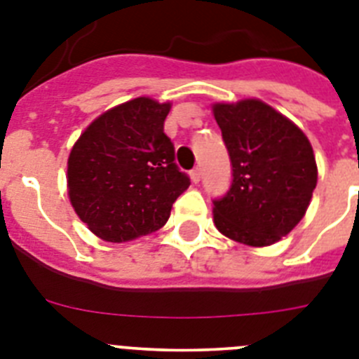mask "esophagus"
<instances>
[{
    "mask_svg": "<svg viewBox=\"0 0 359 359\" xmlns=\"http://www.w3.org/2000/svg\"><path fill=\"white\" fill-rule=\"evenodd\" d=\"M190 180H192L194 183H199V180H201V170H199L198 167L190 170Z\"/></svg>",
    "mask_w": 359,
    "mask_h": 359,
    "instance_id": "obj_1",
    "label": "esophagus"
}]
</instances>
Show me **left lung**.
Returning a JSON list of instances; mask_svg holds the SVG:
<instances>
[{
    "instance_id": "left-lung-1",
    "label": "left lung",
    "mask_w": 359,
    "mask_h": 359,
    "mask_svg": "<svg viewBox=\"0 0 359 359\" xmlns=\"http://www.w3.org/2000/svg\"><path fill=\"white\" fill-rule=\"evenodd\" d=\"M231 161V185L214 199V223L223 236L269 246L306 214L318 180L307 136L268 104L246 98L214 104Z\"/></svg>"
}]
</instances>
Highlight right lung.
<instances>
[{
    "mask_svg": "<svg viewBox=\"0 0 359 359\" xmlns=\"http://www.w3.org/2000/svg\"><path fill=\"white\" fill-rule=\"evenodd\" d=\"M170 104L138 97L88 126L68 158V196L82 223L107 243L160 230L190 185L163 133Z\"/></svg>",
    "mask_w": 359,
    "mask_h": 359,
    "instance_id": "1",
    "label": "right lung"
}]
</instances>
